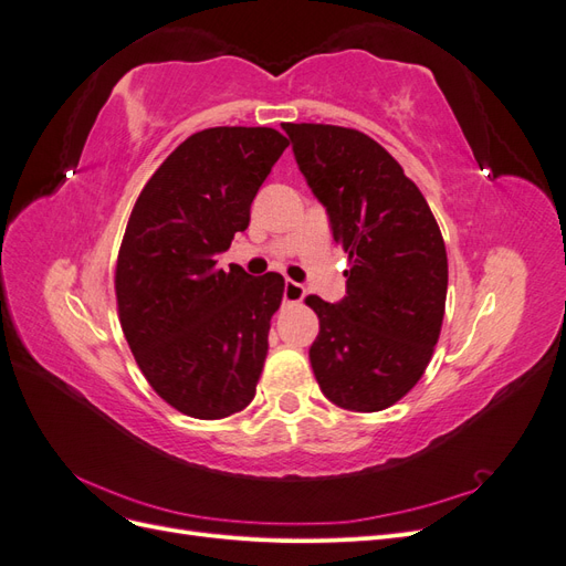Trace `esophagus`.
Segmentation results:
<instances>
[{
	"mask_svg": "<svg viewBox=\"0 0 566 566\" xmlns=\"http://www.w3.org/2000/svg\"><path fill=\"white\" fill-rule=\"evenodd\" d=\"M306 295L304 285L295 283V281H285V287H283V300L285 302H302Z\"/></svg>",
	"mask_w": 566,
	"mask_h": 566,
	"instance_id": "1",
	"label": "esophagus"
}]
</instances>
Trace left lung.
Here are the masks:
<instances>
[{
	"mask_svg": "<svg viewBox=\"0 0 566 566\" xmlns=\"http://www.w3.org/2000/svg\"><path fill=\"white\" fill-rule=\"evenodd\" d=\"M283 129L352 264L345 300H304L321 325L310 349L316 382L339 408L385 410L416 387L434 354L447 245L420 188L370 136L314 123Z\"/></svg>",
	"mask_w": 566,
	"mask_h": 566,
	"instance_id": "1",
	"label": "left lung"
}]
</instances>
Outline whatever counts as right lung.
I'll return each instance as SVG.
<instances>
[{
    "label": "right lung",
    "mask_w": 566,
    "mask_h": 566,
    "mask_svg": "<svg viewBox=\"0 0 566 566\" xmlns=\"http://www.w3.org/2000/svg\"><path fill=\"white\" fill-rule=\"evenodd\" d=\"M285 148L271 127L196 132L134 202L115 266L119 325L148 385L184 416L219 420L254 399L285 281L217 269V254L248 229Z\"/></svg>",
    "instance_id": "add662e5"
}]
</instances>
